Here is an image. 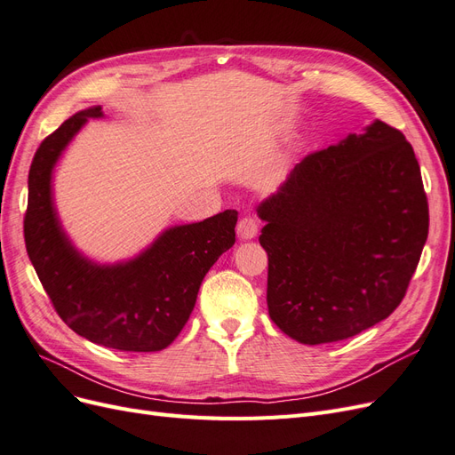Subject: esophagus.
Wrapping results in <instances>:
<instances>
[{"instance_id": "esophagus-1", "label": "esophagus", "mask_w": 455, "mask_h": 455, "mask_svg": "<svg viewBox=\"0 0 455 455\" xmlns=\"http://www.w3.org/2000/svg\"><path fill=\"white\" fill-rule=\"evenodd\" d=\"M256 233H258V220L256 218L244 216V218L239 220V224H237V235H239V239L251 241V239L256 237Z\"/></svg>"}]
</instances>
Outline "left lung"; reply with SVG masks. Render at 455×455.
Segmentation results:
<instances>
[{"mask_svg": "<svg viewBox=\"0 0 455 455\" xmlns=\"http://www.w3.org/2000/svg\"><path fill=\"white\" fill-rule=\"evenodd\" d=\"M256 212L266 222L269 316L306 346L387 319L429 233L414 149L379 119L307 156Z\"/></svg>", "mask_w": 455, "mask_h": 455, "instance_id": "left-lung-1", "label": "left lung"}]
</instances>
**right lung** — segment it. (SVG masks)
I'll return each mask as SVG.
<instances>
[{
    "label": "right lung",
    "instance_id": "right-lung-1",
    "mask_svg": "<svg viewBox=\"0 0 455 455\" xmlns=\"http://www.w3.org/2000/svg\"><path fill=\"white\" fill-rule=\"evenodd\" d=\"M91 106L66 119L41 142L28 174L24 239L32 266L60 319L76 334L119 351H161L182 332L199 286L235 243L237 211L163 229L127 259L99 261L68 235L54 203V169L89 119Z\"/></svg>",
    "mask_w": 455,
    "mask_h": 455
}]
</instances>
